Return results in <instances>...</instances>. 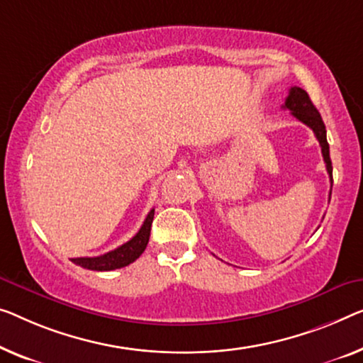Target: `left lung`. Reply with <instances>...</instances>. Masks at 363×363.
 I'll use <instances>...</instances> for the list:
<instances>
[{
	"label": "left lung",
	"mask_w": 363,
	"mask_h": 363,
	"mask_svg": "<svg viewBox=\"0 0 363 363\" xmlns=\"http://www.w3.org/2000/svg\"><path fill=\"white\" fill-rule=\"evenodd\" d=\"M284 109L291 111V116L298 118L300 122L305 123V125L310 127L313 132H315L318 142L321 145V153L324 158V163H326L328 174L331 177L333 182V164L331 158H329V145L326 138V127H324V122L320 116V112L313 104L310 96L305 89L298 88V86H294L289 91V97L285 99V104L282 106Z\"/></svg>",
	"instance_id": "left-lung-1"
}]
</instances>
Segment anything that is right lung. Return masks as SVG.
I'll use <instances>...</instances> for the list:
<instances>
[{"label": "right lung", "mask_w": 363, "mask_h": 363, "mask_svg": "<svg viewBox=\"0 0 363 363\" xmlns=\"http://www.w3.org/2000/svg\"><path fill=\"white\" fill-rule=\"evenodd\" d=\"M153 216H155V210H150V213L147 215V218H145L142 228L138 230V233L135 235L130 241L123 242L122 246H118L117 250L109 251L102 254V256H96V257H74L72 259V262H74L77 266L83 269L97 270V272H104V270H113V269L128 266V264L137 261V259L142 256L145 247H147L148 240H150L151 223H153Z\"/></svg>", "instance_id": "add662e5"}]
</instances>
